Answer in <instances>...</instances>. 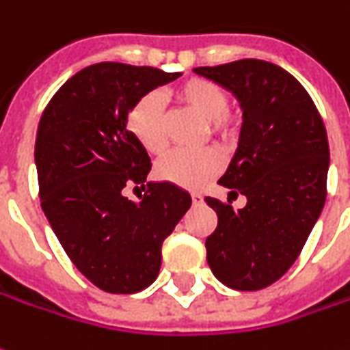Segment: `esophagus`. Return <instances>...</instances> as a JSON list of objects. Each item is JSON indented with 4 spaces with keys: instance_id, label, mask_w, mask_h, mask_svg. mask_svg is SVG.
I'll list each match as a JSON object with an SVG mask.
<instances>
[{
    "instance_id": "obj_1",
    "label": "esophagus",
    "mask_w": 350,
    "mask_h": 350,
    "mask_svg": "<svg viewBox=\"0 0 350 350\" xmlns=\"http://www.w3.org/2000/svg\"><path fill=\"white\" fill-rule=\"evenodd\" d=\"M191 201H193V203H201V201H203V197H201L199 193H191Z\"/></svg>"
}]
</instances>
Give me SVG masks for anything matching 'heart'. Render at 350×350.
Wrapping results in <instances>:
<instances>
[{
  "label": "heart",
  "instance_id": "b5f03b06",
  "mask_svg": "<svg viewBox=\"0 0 350 350\" xmlns=\"http://www.w3.org/2000/svg\"><path fill=\"white\" fill-rule=\"evenodd\" d=\"M176 95L189 111L208 120L211 134L232 142L241 132V116L226 111L228 94L222 85L203 78H191L176 90ZM128 128L147 153L163 155L168 147L163 95L159 92H149L139 97L128 115ZM222 155L211 147L193 153L174 151L157 165L155 174L159 180L168 184L185 189H199L222 170Z\"/></svg>",
  "mask_w": 350,
  "mask_h": 350
}]
</instances>
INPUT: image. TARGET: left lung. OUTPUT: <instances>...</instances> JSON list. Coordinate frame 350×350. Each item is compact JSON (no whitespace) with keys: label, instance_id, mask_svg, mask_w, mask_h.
<instances>
[{"label":"left lung","instance_id":"8db88e82","mask_svg":"<svg viewBox=\"0 0 350 350\" xmlns=\"http://www.w3.org/2000/svg\"><path fill=\"white\" fill-rule=\"evenodd\" d=\"M193 72L228 90L243 111L237 149L218 184L245 195L247 205L234 211L206 197L218 216L206 262L228 287L256 291L291 268L324 208L327 134L308 92L282 66L241 59Z\"/></svg>","mask_w":350,"mask_h":350}]
</instances>
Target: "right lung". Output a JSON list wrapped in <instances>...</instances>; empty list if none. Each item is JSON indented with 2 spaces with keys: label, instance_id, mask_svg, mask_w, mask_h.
<instances>
[{
  "label": "right lung",
  "instance_id": "right-lung-1",
  "mask_svg": "<svg viewBox=\"0 0 350 350\" xmlns=\"http://www.w3.org/2000/svg\"><path fill=\"white\" fill-rule=\"evenodd\" d=\"M153 66L97 63L59 88L36 134L40 201L68 258L107 293H137L159 275L163 241L191 195L147 182L142 201L122 189L142 185L151 159L128 130L134 103L180 78Z\"/></svg>",
  "mask_w": 350,
  "mask_h": 350
}]
</instances>
